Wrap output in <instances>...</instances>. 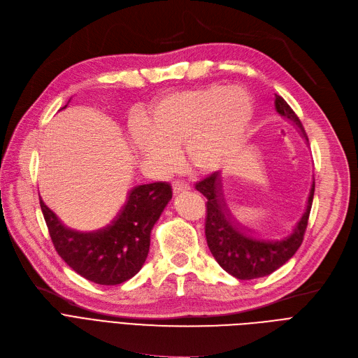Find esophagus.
Returning <instances> with one entry per match:
<instances>
[{"instance_id":"34e87169","label":"esophagus","mask_w":358,"mask_h":358,"mask_svg":"<svg viewBox=\"0 0 358 358\" xmlns=\"http://www.w3.org/2000/svg\"><path fill=\"white\" fill-rule=\"evenodd\" d=\"M172 188H173V194H175V195H178V194H180V192H186V191L191 189L189 185H188V183H183V182H173V183H172Z\"/></svg>"}]
</instances>
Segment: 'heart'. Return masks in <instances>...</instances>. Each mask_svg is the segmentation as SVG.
<instances>
[{"label":"heart","instance_id":"heart-1","mask_svg":"<svg viewBox=\"0 0 358 358\" xmlns=\"http://www.w3.org/2000/svg\"><path fill=\"white\" fill-rule=\"evenodd\" d=\"M253 115L252 97L226 84L169 93L141 116L135 144L163 169L175 164L183 144L188 166L208 175L224 167L241 148Z\"/></svg>","mask_w":358,"mask_h":358}]
</instances>
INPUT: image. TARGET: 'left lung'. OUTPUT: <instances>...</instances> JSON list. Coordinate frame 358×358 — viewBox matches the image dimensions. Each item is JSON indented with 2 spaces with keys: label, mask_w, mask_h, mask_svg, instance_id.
<instances>
[{
  "label": "left lung",
  "mask_w": 358,
  "mask_h": 358,
  "mask_svg": "<svg viewBox=\"0 0 358 358\" xmlns=\"http://www.w3.org/2000/svg\"><path fill=\"white\" fill-rule=\"evenodd\" d=\"M275 110L285 121L296 125L308 138L300 119L280 96H275ZM195 188L208 199L206 218L208 248L218 265L234 278L253 280L269 275L288 259H292L300 248L310 215L315 182L306 202V208L296 226L290 233L280 237L257 236L234 224L226 208L223 192H221L223 183H221L220 172H214L211 176L199 180Z\"/></svg>",
  "instance_id": "obj_1"
}]
</instances>
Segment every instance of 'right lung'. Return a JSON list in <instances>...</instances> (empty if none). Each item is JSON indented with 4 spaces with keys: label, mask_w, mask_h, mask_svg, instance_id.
<instances>
[{
    "label": "right lung",
    "mask_w": 358,
    "mask_h": 358,
    "mask_svg": "<svg viewBox=\"0 0 358 358\" xmlns=\"http://www.w3.org/2000/svg\"><path fill=\"white\" fill-rule=\"evenodd\" d=\"M170 199L172 186L167 182L134 186L110 223L93 231L66 227L42 199L41 208L50 239L66 265L89 281L116 285L143 268L151 230Z\"/></svg>",
    "instance_id": "obj_1"
}]
</instances>
